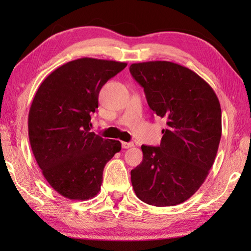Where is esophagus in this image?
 <instances>
[{"instance_id":"1","label":"esophagus","mask_w":251,"mask_h":251,"mask_svg":"<svg viewBox=\"0 0 251 251\" xmlns=\"http://www.w3.org/2000/svg\"><path fill=\"white\" fill-rule=\"evenodd\" d=\"M134 147V143L132 142H122V148L123 149H129Z\"/></svg>"}]
</instances>
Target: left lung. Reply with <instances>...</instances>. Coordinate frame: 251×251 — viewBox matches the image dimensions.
<instances>
[{
    "label": "left lung",
    "mask_w": 251,
    "mask_h": 251,
    "mask_svg": "<svg viewBox=\"0 0 251 251\" xmlns=\"http://www.w3.org/2000/svg\"><path fill=\"white\" fill-rule=\"evenodd\" d=\"M129 71L154 115L166 121L159 147H141L142 163L130 172L132 188L149 205H179L200 189L215 162L220 102L209 84L177 63H132Z\"/></svg>",
    "instance_id": "left-lung-1"
}]
</instances>
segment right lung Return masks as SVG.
Masks as SVG:
<instances>
[{
    "label": "right lung",
    "mask_w": 251,
    "mask_h": 251,
    "mask_svg": "<svg viewBox=\"0 0 251 251\" xmlns=\"http://www.w3.org/2000/svg\"><path fill=\"white\" fill-rule=\"evenodd\" d=\"M125 62L81 58L47 76L32 101L29 140L47 182L69 200L87 201L102 183L105 164L121 151V142L90 131L99 92Z\"/></svg>",
    "instance_id": "1"
}]
</instances>
